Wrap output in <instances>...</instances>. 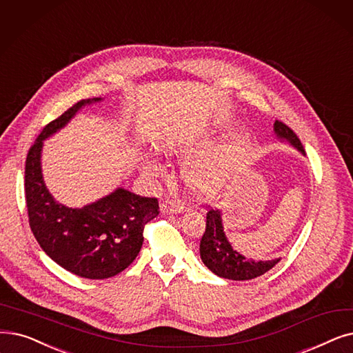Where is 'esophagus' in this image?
Instances as JSON below:
<instances>
[{"label": "esophagus", "mask_w": 353, "mask_h": 353, "mask_svg": "<svg viewBox=\"0 0 353 353\" xmlns=\"http://www.w3.org/2000/svg\"><path fill=\"white\" fill-rule=\"evenodd\" d=\"M160 209L163 213H179V212H183L185 205L177 201H165L160 205Z\"/></svg>", "instance_id": "1"}]
</instances>
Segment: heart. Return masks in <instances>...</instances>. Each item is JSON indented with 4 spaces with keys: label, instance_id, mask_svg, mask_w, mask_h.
Segmentation results:
<instances>
[{
    "label": "heart",
    "instance_id": "1",
    "mask_svg": "<svg viewBox=\"0 0 353 353\" xmlns=\"http://www.w3.org/2000/svg\"><path fill=\"white\" fill-rule=\"evenodd\" d=\"M199 144L172 140L161 145V151L165 156L183 157L193 156L199 151ZM145 172L159 176L161 173L160 167L152 161H145ZM236 168V160L232 151L221 150L212 154L193 156L183 163L181 176L188 183V186L202 197H212L221 193L229 183H231Z\"/></svg>",
    "mask_w": 353,
    "mask_h": 353
}]
</instances>
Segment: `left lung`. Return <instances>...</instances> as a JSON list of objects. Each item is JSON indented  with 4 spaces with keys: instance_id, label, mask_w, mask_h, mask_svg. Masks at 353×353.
Listing matches in <instances>:
<instances>
[{
    "instance_id": "1",
    "label": "left lung",
    "mask_w": 353,
    "mask_h": 353,
    "mask_svg": "<svg viewBox=\"0 0 353 353\" xmlns=\"http://www.w3.org/2000/svg\"><path fill=\"white\" fill-rule=\"evenodd\" d=\"M274 131L280 140L290 143L303 156L305 154L299 137L284 122L275 121ZM201 258L212 272L222 279L234 281L259 277L280 261V258L270 259V261H254V259L236 252L223 232L222 212L219 209H210L206 213V229L201 239Z\"/></svg>"
}]
</instances>
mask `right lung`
Instances as JSON below:
<instances>
[{"label": "right lung", "instance_id": "add662e5", "mask_svg": "<svg viewBox=\"0 0 353 353\" xmlns=\"http://www.w3.org/2000/svg\"><path fill=\"white\" fill-rule=\"evenodd\" d=\"M82 99L43 128L26 160L28 223L41 250L62 268L89 280H103L124 271L143 247L145 223L159 214L156 197H143L118 188L83 208L59 203L44 185L43 141L62 130L85 105Z\"/></svg>", "mask_w": 353, "mask_h": 353}]
</instances>
